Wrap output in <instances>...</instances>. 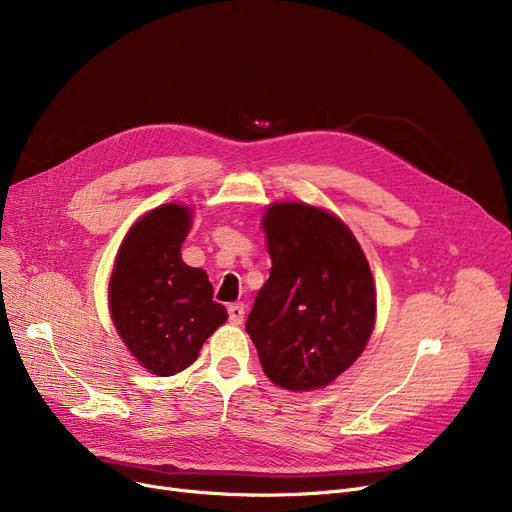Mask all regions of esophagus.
Listing matches in <instances>:
<instances>
[{"label":"esophagus","instance_id":"34e87169","mask_svg":"<svg viewBox=\"0 0 512 512\" xmlns=\"http://www.w3.org/2000/svg\"><path fill=\"white\" fill-rule=\"evenodd\" d=\"M228 319H230V324H234V326L242 324V319H245V305H242V303L230 305L228 307Z\"/></svg>","mask_w":512,"mask_h":512}]
</instances>
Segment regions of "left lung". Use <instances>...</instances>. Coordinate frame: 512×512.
Segmentation results:
<instances>
[{"label":"left lung","mask_w":512,"mask_h":512,"mask_svg":"<svg viewBox=\"0 0 512 512\" xmlns=\"http://www.w3.org/2000/svg\"><path fill=\"white\" fill-rule=\"evenodd\" d=\"M263 230L272 270L247 334L276 386L324 388L361 357L373 332L369 263L340 218L305 203L270 205Z\"/></svg>","instance_id":"obj_1"}]
</instances>
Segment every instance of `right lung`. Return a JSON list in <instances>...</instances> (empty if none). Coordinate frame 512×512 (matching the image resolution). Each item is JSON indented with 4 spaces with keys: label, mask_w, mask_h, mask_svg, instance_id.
<instances>
[{
    "label": "right lung",
    "mask_w": 512,
    "mask_h": 512,
    "mask_svg": "<svg viewBox=\"0 0 512 512\" xmlns=\"http://www.w3.org/2000/svg\"><path fill=\"white\" fill-rule=\"evenodd\" d=\"M191 211L166 203L130 228L110 280L114 326L137 361L159 378L180 373L199 357L203 342L228 319L213 301L199 267L182 261L180 247Z\"/></svg>",
    "instance_id": "right-lung-1"
}]
</instances>
